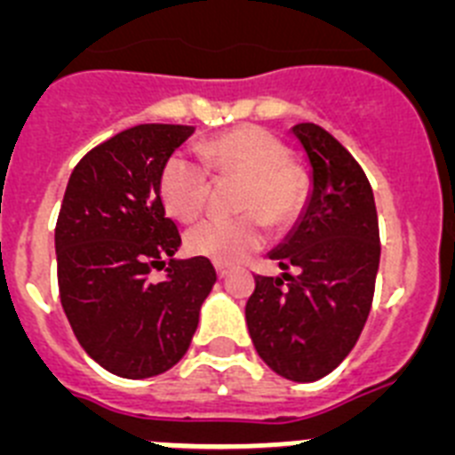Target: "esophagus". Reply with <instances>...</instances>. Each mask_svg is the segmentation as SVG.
<instances>
[{"label": "esophagus", "instance_id": "obj_1", "mask_svg": "<svg viewBox=\"0 0 455 455\" xmlns=\"http://www.w3.org/2000/svg\"><path fill=\"white\" fill-rule=\"evenodd\" d=\"M216 275L219 277L228 275V267H223V264H216Z\"/></svg>", "mask_w": 455, "mask_h": 455}]
</instances>
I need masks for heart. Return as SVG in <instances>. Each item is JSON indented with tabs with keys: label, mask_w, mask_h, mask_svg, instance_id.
Returning a JSON list of instances; mask_svg holds the SVG:
<instances>
[{
	"label": "heart",
	"mask_w": 455,
	"mask_h": 455,
	"mask_svg": "<svg viewBox=\"0 0 455 455\" xmlns=\"http://www.w3.org/2000/svg\"><path fill=\"white\" fill-rule=\"evenodd\" d=\"M200 159L168 156L159 172V198L171 216L193 220L203 214L209 193V172L239 180L232 219H207L187 232L191 255L216 264H235L255 252L273 230H287L299 220L307 200V182L289 148L273 132L257 124H239L200 146Z\"/></svg>",
	"instance_id": "1"
}]
</instances>
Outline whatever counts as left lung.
<instances>
[{"instance_id":"obj_1","label":"left lung","mask_w":455,"mask_h":455,"mask_svg":"<svg viewBox=\"0 0 455 455\" xmlns=\"http://www.w3.org/2000/svg\"><path fill=\"white\" fill-rule=\"evenodd\" d=\"M291 132L312 164V196L271 251L283 275H255L246 323L273 371L312 383L339 367L367 323L380 235L371 184L351 152L315 123Z\"/></svg>"}]
</instances>
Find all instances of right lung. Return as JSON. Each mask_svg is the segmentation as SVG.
<instances>
[{"label":"right lung","mask_w":455,"mask_h":455,"mask_svg":"<svg viewBox=\"0 0 455 455\" xmlns=\"http://www.w3.org/2000/svg\"><path fill=\"white\" fill-rule=\"evenodd\" d=\"M191 134V124H136L86 152L66 187L54 230L59 296L84 351L116 376L175 367L216 283L207 257L172 259L182 236L159 198L162 166Z\"/></svg>","instance_id":"1"}]
</instances>
